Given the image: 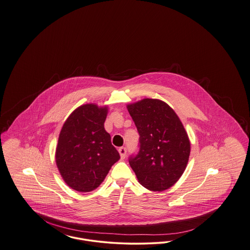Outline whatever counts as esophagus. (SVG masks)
Wrapping results in <instances>:
<instances>
[{
  "mask_svg": "<svg viewBox=\"0 0 250 250\" xmlns=\"http://www.w3.org/2000/svg\"><path fill=\"white\" fill-rule=\"evenodd\" d=\"M119 154L121 155V157L122 158H125V156H126V152H127V150H126V148L125 147H121L119 148Z\"/></svg>",
  "mask_w": 250,
  "mask_h": 250,
  "instance_id": "1",
  "label": "esophagus"
}]
</instances>
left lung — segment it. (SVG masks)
Listing matches in <instances>:
<instances>
[{
	"mask_svg": "<svg viewBox=\"0 0 250 250\" xmlns=\"http://www.w3.org/2000/svg\"><path fill=\"white\" fill-rule=\"evenodd\" d=\"M140 135L139 151L129 164L140 184L166 190L182 176L188 162L190 143L174 110L158 99L145 98L127 106Z\"/></svg>",
	"mask_w": 250,
	"mask_h": 250,
	"instance_id": "8db88e82",
	"label": "left lung"
}]
</instances>
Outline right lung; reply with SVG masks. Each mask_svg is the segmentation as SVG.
<instances>
[{
	"label": "right lung",
	"instance_id": "obj_1",
	"mask_svg": "<svg viewBox=\"0 0 250 250\" xmlns=\"http://www.w3.org/2000/svg\"><path fill=\"white\" fill-rule=\"evenodd\" d=\"M107 107L86 104L65 121L56 148V164L64 182L75 190L89 192L100 186L119 153L104 128Z\"/></svg>",
	"mask_w": 250,
	"mask_h": 250
}]
</instances>
